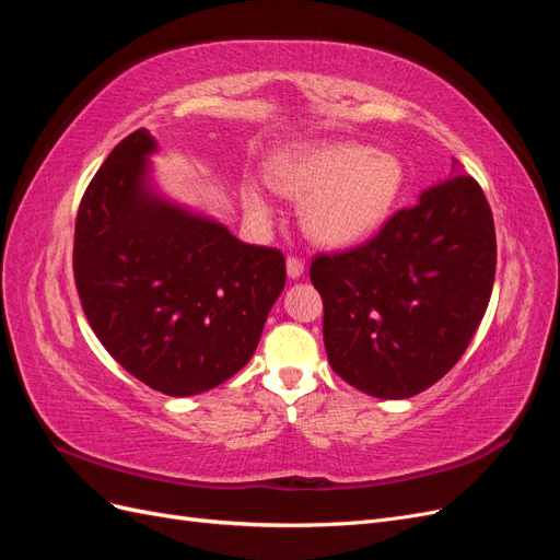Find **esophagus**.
I'll return each mask as SVG.
<instances>
[{
	"label": "esophagus",
	"instance_id": "1",
	"mask_svg": "<svg viewBox=\"0 0 560 560\" xmlns=\"http://www.w3.org/2000/svg\"><path fill=\"white\" fill-rule=\"evenodd\" d=\"M287 276H290L292 280L303 276V261L299 257H294V254H290V257H287Z\"/></svg>",
	"mask_w": 560,
	"mask_h": 560
}]
</instances>
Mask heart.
<instances>
[{
    "instance_id": "heart-1",
    "label": "heart",
    "mask_w": 560,
    "mask_h": 560,
    "mask_svg": "<svg viewBox=\"0 0 560 560\" xmlns=\"http://www.w3.org/2000/svg\"><path fill=\"white\" fill-rule=\"evenodd\" d=\"M268 184L301 198V222L313 241L348 247L371 238L404 191V163L389 151L358 142L311 144L270 161ZM249 210L264 214V196L247 186Z\"/></svg>"
}]
</instances>
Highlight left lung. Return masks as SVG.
Listing matches in <instances>:
<instances>
[{
  "label": "left lung",
  "instance_id": "obj_1",
  "mask_svg": "<svg viewBox=\"0 0 560 560\" xmlns=\"http://www.w3.org/2000/svg\"><path fill=\"white\" fill-rule=\"evenodd\" d=\"M495 224L477 179L453 177L395 212L374 238L317 254L331 369L381 399H406L444 378L463 358L495 280Z\"/></svg>",
  "mask_w": 560,
  "mask_h": 560
}]
</instances>
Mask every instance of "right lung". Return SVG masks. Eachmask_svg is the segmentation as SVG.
<instances>
[{
    "instance_id": "obj_1",
    "label": "right lung",
    "mask_w": 560,
    "mask_h": 560,
    "mask_svg": "<svg viewBox=\"0 0 560 560\" xmlns=\"http://www.w3.org/2000/svg\"><path fill=\"white\" fill-rule=\"evenodd\" d=\"M156 140L118 142L81 198L74 282L112 358L151 389L189 397L249 362L284 290L280 249L241 243L149 189Z\"/></svg>"
}]
</instances>
